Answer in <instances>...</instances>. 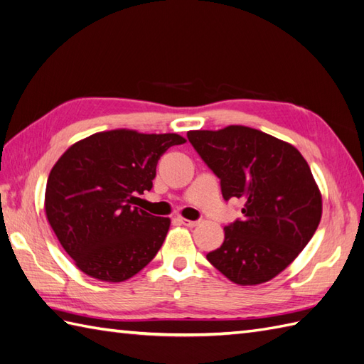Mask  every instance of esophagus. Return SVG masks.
Wrapping results in <instances>:
<instances>
[{
	"mask_svg": "<svg viewBox=\"0 0 364 364\" xmlns=\"http://www.w3.org/2000/svg\"><path fill=\"white\" fill-rule=\"evenodd\" d=\"M181 224L187 225V227H196L199 224V220H190V219H185V218H179Z\"/></svg>",
	"mask_w": 364,
	"mask_h": 364,
	"instance_id": "34e87169",
	"label": "esophagus"
}]
</instances>
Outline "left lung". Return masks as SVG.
Returning a JSON list of instances; mask_svg holds the SVG:
<instances>
[{"instance_id":"obj_1","label":"left lung","mask_w":364,"mask_h":364,"mask_svg":"<svg viewBox=\"0 0 364 364\" xmlns=\"http://www.w3.org/2000/svg\"><path fill=\"white\" fill-rule=\"evenodd\" d=\"M188 140L220 179L225 200L244 199L242 220L207 259L237 286L273 279L295 261L321 220V191L298 149L265 132L230 125L188 131Z\"/></svg>"}]
</instances>
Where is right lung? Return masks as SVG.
I'll return each mask as SVG.
<instances>
[{
    "label": "right lung",
    "mask_w": 364,
    "mask_h": 364,
    "mask_svg": "<svg viewBox=\"0 0 364 364\" xmlns=\"http://www.w3.org/2000/svg\"><path fill=\"white\" fill-rule=\"evenodd\" d=\"M182 136L111 129L75 141L52 166L44 211L57 239L87 277L122 282L151 262L171 219L132 207L153 187L159 159Z\"/></svg>",
    "instance_id": "obj_1"
}]
</instances>
